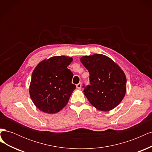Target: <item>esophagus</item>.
Returning <instances> with one entry per match:
<instances>
[{
  "mask_svg": "<svg viewBox=\"0 0 152 152\" xmlns=\"http://www.w3.org/2000/svg\"><path fill=\"white\" fill-rule=\"evenodd\" d=\"M76 87H77V88L78 89H80L82 87V83H81V82H80V83H79V84H77L76 85Z\"/></svg>",
  "mask_w": 152,
  "mask_h": 152,
  "instance_id": "obj_1",
  "label": "esophagus"
}]
</instances>
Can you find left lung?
Masks as SVG:
<instances>
[{"instance_id":"8db88e82","label":"left lung","mask_w":152,"mask_h":152,"mask_svg":"<svg viewBox=\"0 0 152 152\" xmlns=\"http://www.w3.org/2000/svg\"><path fill=\"white\" fill-rule=\"evenodd\" d=\"M80 61L89 73L90 84L82 87L91 104L101 111L115 108L126 92L127 80L121 68L100 54L83 56Z\"/></svg>"}]
</instances>
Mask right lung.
I'll return each instance as SVG.
<instances>
[{
    "instance_id": "right-lung-1",
    "label": "right lung",
    "mask_w": 152,
    "mask_h": 152,
    "mask_svg": "<svg viewBox=\"0 0 152 152\" xmlns=\"http://www.w3.org/2000/svg\"><path fill=\"white\" fill-rule=\"evenodd\" d=\"M73 59L54 56L38 64L32 73L30 95L37 108L50 114L65 107L76 86L73 73L67 68Z\"/></svg>"
}]
</instances>
